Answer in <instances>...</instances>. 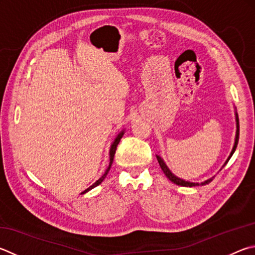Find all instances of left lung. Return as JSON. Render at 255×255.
Listing matches in <instances>:
<instances>
[{
	"mask_svg": "<svg viewBox=\"0 0 255 255\" xmlns=\"http://www.w3.org/2000/svg\"><path fill=\"white\" fill-rule=\"evenodd\" d=\"M235 120H237V135H235V141H234V146H233V148H232V151H231V154H230V156H229V158L226 159V161H225V163H224L223 167H224V166H225L226 164H228V161L230 160L231 157H232V155L234 154L235 149H237L238 142H239V135H240V125H239V116H238V114H237V113H235ZM156 157H157V160H158V163H159V166H160L161 170H163L164 174H165L166 176H167V178H168L169 180H172V182H173L174 184H176V185H179V186H185V187H193V186H198V185H206V184H208V183H211L212 180H213V178H214V177H211V178H208V179H206V180H205V182H202L201 184H200V183H192V182H188V180H185V179H182V178L177 177V176L174 175L172 172H170V169L167 167V165L165 164V161L163 160V158H161L160 156L156 155Z\"/></svg>",
	"mask_w": 255,
	"mask_h": 255,
	"instance_id": "8db88e82",
	"label": "left lung"
}]
</instances>
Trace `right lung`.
<instances>
[{"label": "right lung", "instance_id": "obj_1", "mask_svg": "<svg viewBox=\"0 0 255 255\" xmlns=\"http://www.w3.org/2000/svg\"><path fill=\"white\" fill-rule=\"evenodd\" d=\"M124 136V130L122 131V132H119L118 133V136L116 137V139L114 140V142L112 143V147H110V151H109V166L107 167V169H106V172H105V174L101 176V177L97 180V182H95L94 184L91 185L90 187H88L87 189H85V191H83L81 194H85V193H87L88 191H90V189H92V188H95L96 186H98L99 184H101L103 183V180L106 178V176H107V174H108V172L110 170V167H112V165H113V161H114V157H115V152H116V149H117V146H118V143H119V141H120V139H122V137Z\"/></svg>", "mask_w": 255, "mask_h": 255}]
</instances>
